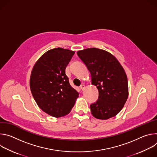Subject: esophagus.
<instances>
[{"mask_svg": "<svg viewBox=\"0 0 157 157\" xmlns=\"http://www.w3.org/2000/svg\"><path fill=\"white\" fill-rule=\"evenodd\" d=\"M80 87H81V89L82 91H84V89H85V86H84V84H81V85L80 86Z\"/></svg>", "mask_w": 157, "mask_h": 157, "instance_id": "obj_1", "label": "esophagus"}]
</instances>
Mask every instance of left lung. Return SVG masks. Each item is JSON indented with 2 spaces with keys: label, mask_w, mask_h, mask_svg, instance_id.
<instances>
[{
  "label": "left lung",
  "mask_w": 157,
  "mask_h": 157,
  "mask_svg": "<svg viewBox=\"0 0 157 157\" xmlns=\"http://www.w3.org/2000/svg\"><path fill=\"white\" fill-rule=\"evenodd\" d=\"M77 55L91 75L92 84L99 91L98 100L90 105L93 116L105 120L116 116L128 96L127 75L111 53L96 48L78 51Z\"/></svg>",
  "instance_id": "obj_1"
}]
</instances>
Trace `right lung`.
Returning a JSON list of instances; mask_svg holds the SVG:
<instances>
[{
  "label": "right lung",
  "mask_w": 157,
  "mask_h": 157,
  "mask_svg": "<svg viewBox=\"0 0 157 157\" xmlns=\"http://www.w3.org/2000/svg\"><path fill=\"white\" fill-rule=\"evenodd\" d=\"M74 51L56 48L44 53L32 71L30 87L38 107L55 117L68 114L79 93L73 88L65 69Z\"/></svg>",
  "instance_id": "1"
}]
</instances>
